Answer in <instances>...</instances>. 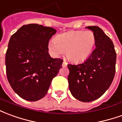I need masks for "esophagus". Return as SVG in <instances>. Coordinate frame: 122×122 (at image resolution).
<instances>
[{
  "instance_id": "34e87169",
  "label": "esophagus",
  "mask_w": 122,
  "mask_h": 122,
  "mask_svg": "<svg viewBox=\"0 0 122 122\" xmlns=\"http://www.w3.org/2000/svg\"><path fill=\"white\" fill-rule=\"evenodd\" d=\"M67 64H68V63L66 62V61H64L62 62V67H66V66H67Z\"/></svg>"
}]
</instances>
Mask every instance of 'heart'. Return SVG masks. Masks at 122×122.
Segmentation results:
<instances>
[{"instance_id": "1", "label": "heart", "mask_w": 122, "mask_h": 122, "mask_svg": "<svg viewBox=\"0 0 122 122\" xmlns=\"http://www.w3.org/2000/svg\"><path fill=\"white\" fill-rule=\"evenodd\" d=\"M96 45V37L92 31H70L58 35L50 41L49 49L56 55L66 52L69 60L82 62L92 54Z\"/></svg>"}]
</instances>
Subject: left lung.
<instances>
[{
    "instance_id": "8db88e82",
    "label": "left lung",
    "mask_w": 122,
    "mask_h": 122,
    "mask_svg": "<svg viewBox=\"0 0 122 122\" xmlns=\"http://www.w3.org/2000/svg\"><path fill=\"white\" fill-rule=\"evenodd\" d=\"M96 37V49L89 58L77 65L68 64L69 89L84 102L97 99L109 88L116 72V52L113 42L97 26H88Z\"/></svg>"
}]
</instances>
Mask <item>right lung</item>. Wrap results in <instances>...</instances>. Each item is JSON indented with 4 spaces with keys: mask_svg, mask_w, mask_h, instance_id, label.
<instances>
[{
    "mask_svg": "<svg viewBox=\"0 0 122 122\" xmlns=\"http://www.w3.org/2000/svg\"><path fill=\"white\" fill-rule=\"evenodd\" d=\"M56 31L39 24L24 25L14 33L6 52L8 81L15 93L26 101H37L46 95L63 60L49 54V42Z\"/></svg>",
    "mask_w": 122,
    "mask_h": 122,
    "instance_id": "obj_1",
    "label": "right lung"
}]
</instances>
